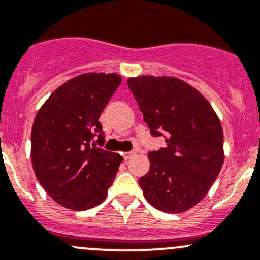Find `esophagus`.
Segmentation results:
<instances>
[{
  "label": "esophagus",
  "instance_id": "1",
  "mask_svg": "<svg viewBox=\"0 0 260 260\" xmlns=\"http://www.w3.org/2000/svg\"><path fill=\"white\" fill-rule=\"evenodd\" d=\"M135 155H136L135 151H128V152H124V154H123V157H124V160H129V159H132Z\"/></svg>",
  "mask_w": 260,
  "mask_h": 260
}]
</instances>
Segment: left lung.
Masks as SVG:
<instances>
[{"instance_id": "8db88e82", "label": "left lung", "mask_w": 260, "mask_h": 260, "mask_svg": "<svg viewBox=\"0 0 260 260\" xmlns=\"http://www.w3.org/2000/svg\"><path fill=\"white\" fill-rule=\"evenodd\" d=\"M150 133L166 147L149 152L138 183L152 207L182 213L200 203L223 166V131L217 114L193 87L172 77L128 79Z\"/></svg>"}]
</instances>
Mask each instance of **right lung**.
I'll return each instance as SVG.
<instances>
[{
    "label": "right lung",
    "instance_id": "right-lung-1",
    "mask_svg": "<svg viewBox=\"0 0 260 260\" xmlns=\"http://www.w3.org/2000/svg\"><path fill=\"white\" fill-rule=\"evenodd\" d=\"M122 83L118 74L86 73L60 86L36 115L31 164L46 192L62 207L87 210L105 200L123 156L105 142L99 122Z\"/></svg>",
    "mask_w": 260,
    "mask_h": 260
}]
</instances>
